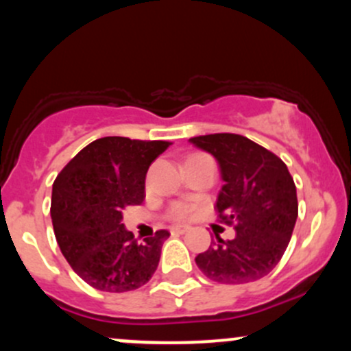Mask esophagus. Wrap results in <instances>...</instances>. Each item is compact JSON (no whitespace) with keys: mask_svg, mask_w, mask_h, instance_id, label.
Masks as SVG:
<instances>
[{"mask_svg":"<svg viewBox=\"0 0 351 351\" xmlns=\"http://www.w3.org/2000/svg\"><path fill=\"white\" fill-rule=\"evenodd\" d=\"M170 231L171 234H184V232L189 231V226H173Z\"/></svg>","mask_w":351,"mask_h":351,"instance_id":"34e87169","label":"esophagus"}]
</instances>
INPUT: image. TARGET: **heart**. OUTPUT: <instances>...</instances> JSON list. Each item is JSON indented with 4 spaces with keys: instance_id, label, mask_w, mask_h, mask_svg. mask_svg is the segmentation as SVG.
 Wrapping results in <instances>:
<instances>
[{
    "instance_id": "heart-1",
    "label": "heart",
    "mask_w": 351,
    "mask_h": 351,
    "mask_svg": "<svg viewBox=\"0 0 351 351\" xmlns=\"http://www.w3.org/2000/svg\"><path fill=\"white\" fill-rule=\"evenodd\" d=\"M193 208L189 206L186 203H176L173 204L171 209H170V217L173 219H184V217H188L191 215Z\"/></svg>"
}]
</instances>
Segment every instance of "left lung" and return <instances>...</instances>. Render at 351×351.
<instances>
[{
    "instance_id": "left-lung-1",
    "label": "left lung",
    "mask_w": 351,
    "mask_h": 351,
    "mask_svg": "<svg viewBox=\"0 0 351 351\" xmlns=\"http://www.w3.org/2000/svg\"><path fill=\"white\" fill-rule=\"evenodd\" d=\"M219 163L224 184L216 199L221 223L234 224L231 241L216 234L196 265L219 284H247L279 264L299 215L297 189L285 163L252 140L236 134L189 138Z\"/></svg>"
}]
</instances>
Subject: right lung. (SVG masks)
I'll use <instances>...</instances> for the list:
<instances>
[{"mask_svg": "<svg viewBox=\"0 0 351 351\" xmlns=\"http://www.w3.org/2000/svg\"><path fill=\"white\" fill-rule=\"evenodd\" d=\"M163 140L104 136L82 148L52 184L51 217L60 252L82 280L102 292H128L152 279L170 232L136 243L123 209L142 204L145 176Z\"/></svg>", "mask_w": 351, "mask_h": 351, "instance_id": "right-lung-1", "label": "right lung"}]
</instances>
